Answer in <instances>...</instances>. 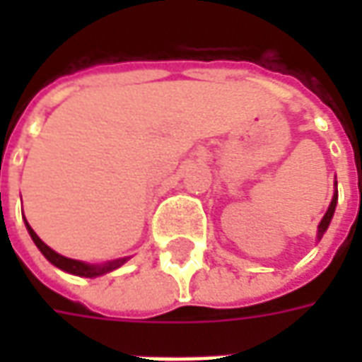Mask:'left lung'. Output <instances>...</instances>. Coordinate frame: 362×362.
<instances>
[{
	"label": "left lung",
	"instance_id": "obj_1",
	"mask_svg": "<svg viewBox=\"0 0 362 362\" xmlns=\"http://www.w3.org/2000/svg\"><path fill=\"white\" fill-rule=\"evenodd\" d=\"M335 205H337V182H335L334 197H332V202H329V207H327L326 215L322 217V221H320V225H318V233H316V238H318V240L324 236V233H326L327 227H329V223H332V217H334V213H335Z\"/></svg>",
	"mask_w": 362,
	"mask_h": 362
}]
</instances>
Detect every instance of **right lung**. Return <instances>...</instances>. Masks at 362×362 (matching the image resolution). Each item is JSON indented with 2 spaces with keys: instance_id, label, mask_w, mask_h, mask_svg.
Listing matches in <instances>:
<instances>
[{
  "instance_id": "obj_1",
  "label": "right lung",
  "mask_w": 362,
  "mask_h": 362,
  "mask_svg": "<svg viewBox=\"0 0 362 362\" xmlns=\"http://www.w3.org/2000/svg\"><path fill=\"white\" fill-rule=\"evenodd\" d=\"M25 225H27V230L30 238H33V243L36 244V248L42 252V256L48 262H50L52 266H56L58 269L66 273H71V275H77V277H98V275H104V273H110L114 269H118L119 266H124L129 258H118V259H112V262H106V264H87V262H79V259H71L66 258V256H62L56 250H52L48 244H44L40 240V236L36 235L35 230L30 228L27 221H25Z\"/></svg>"
}]
</instances>
